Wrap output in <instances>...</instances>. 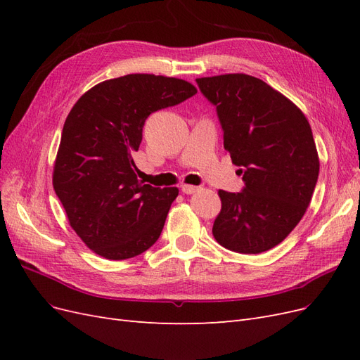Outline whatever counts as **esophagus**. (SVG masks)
<instances>
[{
	"label": "esophagus",
	"instance_id": "1",
	"mask_svg": "<svg viewBox=\"0 0 360 360\" xmlns=\"http://www.w3.org/2000/svg\"><path fill=\"white\" fill-rule=\"evenodd\" d=\"M198 189H200L198 186H192V184H181V192L186 193V195L195 193Z\"/></svg>",
	"mask_w": 360,
	"mask_h": 360
}]
</instances>
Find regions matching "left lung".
Listing matches in <instances>:
<instances>
[{
  "mask_svg": "<svg viewBox=\"0 0 360 360\" xmlns=\"http://www.w3.org/2000/svg\"><path fill=\"white\" fill-rule=\"evenodd\" d=\"M214 106L224 147L240 167L242 192L219 191L213 236L224 248L261 254L296 228L311 202L320 160L307 117L284 94L245 73L198 78Z\"/></svg>",
  "mask_w": 360,
  "mask_h": 360,
  "instance_id": "left-lung-1",
  "label": "left lung"
}]
</instances>
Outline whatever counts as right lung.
<instances>
[{"mask_svg":"<svg viewBox=\"0 0 360 360\" xmlns=\"http://www.w3.org/2000/svg\"><path fill=\"white\" fill-rule=\"evenodd\" d=\"M195 93L188 81L132 73L94 85L73 105L52 184L70 226L97 255L126 259L156 243L179 189L139 181L132 153L151 112Z\"/></svg>","mask_w":360,"mask_h":360,"instance_id":"1","label":"right lung"}]
</instances>
